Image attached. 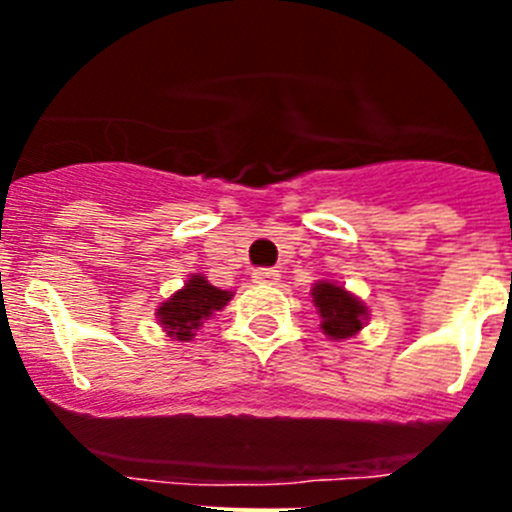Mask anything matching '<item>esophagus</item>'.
<instances>
[{"label": "esophagus", "mask_w": 512, "mask_h": 512, "mask_svg": "<svg viewBox=\"0 0 512 512\" xmlns=\"http://www.w3.org/2000/svg\"><path fill=\"white\" fill-rule=\"evenodd\" d=\"M251 277L256 284H277L279 271L277 269H253Z\"/></svg>", "instance_id": "1"}]
</instances>
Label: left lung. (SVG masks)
<instances>
[{
  "mask_svg": "<svg viewBox=\"0 0 512 512\" xmlns=\"http://www.w3.org/2000/svg\"><path fill=\"white\" fill-rule=\"evenodd\" d=\"M310 295L320 315V330L330 341L354 338L369 320V307L364 305V300L333 279H320L312 284Z\"/></svg>",
  "mask_w": 512,
  "mask_h": 512,
  "instance_id": "left-lung-1",
  "label": "left lung"
}]
</instances>
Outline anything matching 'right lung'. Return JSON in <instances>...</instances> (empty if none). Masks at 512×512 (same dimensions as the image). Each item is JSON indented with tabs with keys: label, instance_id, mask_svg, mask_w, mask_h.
I'll use <instances>...</instances> for the list:
<instances>
[{
	"label": "right lung",
	"instance_id": "obj_1",
	"mask_svg": "<svg viewBox=\"0 0 512 512\" xmlns=\"http://www.w3.org/2000/svg\"><path fill=\"white\" fill-rule=\"evenodd\" d=\"M233 295L230 289L207 282L205 274H189L184 287L156 307V320L171 341H192L205 320L223 310Z\"/></svg>",
	"mask_w": 512,
	"mask_h": 512
}]
</instances>
